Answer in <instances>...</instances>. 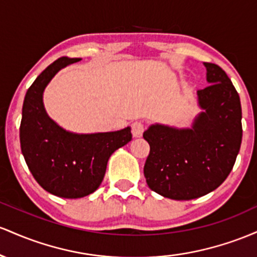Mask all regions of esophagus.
<instances>
[{
  "instance_id": "esophagus-1",
  "label": "esophagus",
  "mask_w": 257,
  "mask_h": 257,
  "mask_svg": "<svg viewBox=\"0 0 257 257\" xmlns=\"http://www.w3.org/2000/svg\"><path fill=\"white\" fill-rule=\"evenodd\" d=\"M144 128H146V125L142 122V121H135L132 123V127H131V132L134 135V137H141L143 135Z\"/></svg>"
}]
</instances>
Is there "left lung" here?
Wrapping results in <instances>:
<instances>
[{"label": "left lung", "instance_id": "1", "mask_svg": "<svg viewBox=\"0 0 257 257\" xmlns=\"http://www.w3.org/2000/svg\"><path fill=\"white\" fill-rule=\"evenodd\" d=\"M210 83L199 90L203 109L191 128L149 126L143 137L151 147L144 177L152 191L175 200H191L220 187L240 149L241 105L224 70L204 63Z\"/></svg>", "mask_w": 257, "mask_h": 257}]
</instances>
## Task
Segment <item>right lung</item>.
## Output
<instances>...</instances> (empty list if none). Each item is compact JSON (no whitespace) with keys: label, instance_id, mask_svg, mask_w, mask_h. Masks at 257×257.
Masks as SVG:
<instances>
[{"label":"right lung","instance_id":"1","mask_svg":"<svg viewBox=\"0 0 257 257\" xmlns=\"http://www.w3.org/2000/svg\"><path fill=\"white\" fill-rule=\"evenodd\" d=\"M80 58L62 57L48 65L29 87L23 103L20 147L29 170L45 191L76 199L93 193L104 178L106 164L116 149L132 140L131 128L77 135L48 116L43 91L60 69Z\"/></svg>","mask_w":257,"mask_h":257}]
</instances>
